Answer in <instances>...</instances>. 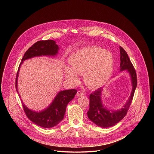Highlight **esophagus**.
Instances as JSON below:
<instances>
[{
    "label": "esophagus",
    "instance_id": "1",
    "mask_svg": "<svg viewBox=\"0 0 154 154\" xmlns=\"http://www.w3.org/2000/svg\"><path fill=\"white\" fill-rule=\"evenodd\" d=\"M85 94V93L82 91H78L76 93V95L78 97H80V96H82V95H84Z\"/></svg>",
    "mask_w": 154,
    "mask_h": 154
}]
</instances>
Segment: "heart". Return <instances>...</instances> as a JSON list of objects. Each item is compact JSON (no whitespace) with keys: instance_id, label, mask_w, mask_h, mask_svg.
Returning a JSON list of instances; mask_svg holds the SVG:
<instances>
[{"instance_id":"heart-1","label":"heart","mask_w":154,"mask_h":154,"mask_svg":"<svg viewBox=\"0 0 154 154\" xmlns=\"http://www.w3.org/2000/svg\"><path fill=\"white\" fill-rule=\"evenodd\" d=\"M70 68H66L67 78L74 82L77 75H82L88 87L98 88L110 79L114 68L112 53L98 47H87L74 53L69 60Z\"/></svg>"}]
</instances>
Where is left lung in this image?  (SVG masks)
Returning a JSON list of instances; mask_svg holds the SVG:
<instances>
[{
	"label": "left lung",
	"instance_id": "left-lung-1",
	"mask_svg": "<svg viewBox=\"0 0 154 154\" xmlns=\"http://www.w3.org/2000/svg\"><path fill=\"white\" fill-rule=\"evenodd\" d=\"M120 71L127 70L131 77L132 90L130 98L121 110L110 111L104 107L101 101L103 88L95 90L89 95V109L87 112L89 119L97 126L106 128L112 126L121 121L126 115L132 103L134 93L137 86V76L136 70L126 51L120 46Z\"/></svg>",
	"mask_w": 154,
	"mask_h": 154
}]
</instances>
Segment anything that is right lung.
<instances>
[{
  "instance_id": "1",
  "label": "right lung",
  "mask_w": 154,
  "mask_h": 154,
  "mask_svg": "<svg viewBox=\"0 0 154 154\" xmlns=\"http://www.w3.org/2000/svg\"><path fill=\"white\" fill-rule=\"evenodd\" d=\"M58 45L56 44L54 40H51L38 41L27 50L22 57V62L19 66L16 76L15 86L18 93L17 81L18 72L23 61L35 56H54L58 53ZM76 92L77 90L75 89L64 90L59 92L50 106L40 112H35L28 109L22 101V107L26 116L31 122L44 128H51L56 126L63 119L66 106L75 97Z\"/></svg>"
}]
</instances>
